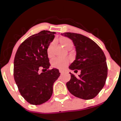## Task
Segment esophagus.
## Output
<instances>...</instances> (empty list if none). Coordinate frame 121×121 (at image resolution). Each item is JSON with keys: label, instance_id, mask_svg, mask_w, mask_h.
<instances>
[{"label": "esophagus", "instance_id": "34e87169", "mask_svg": "<svg viewBox=\"0 0 121 121\" xmlns=\"http://www.w3.org/2000/svg\"><path fill=\"white\" fill-rule=\"evenodd\" d=\"M59 72H60V73H61V74L62 73H63V71H62V70H59Z\"/></svg>", "mask_w": 121, "mask_h": 121}]
</instances>
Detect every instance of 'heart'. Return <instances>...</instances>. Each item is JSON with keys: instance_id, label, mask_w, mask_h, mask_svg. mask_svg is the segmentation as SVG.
Listing matches in <instances>:
<instances>
[{"instance_id": "1", "label": "heart", "mask_w": 121, "mask_h": 121, "mask_svg": "<svg viewBox=\"0 0 121 121\" xmlns=\"http://www.w3.org/2000/svg\"><path fill=\"white\" fill-rule=\"evenodd\" d=\"M61 43L62 45L65 47L66 49H68L69 47L73 46V42L68 37H63L60 39ZM55 44V41H53L49 44L47 48V52L48 57L52 58L53 56V48ZM69 63V60L66 58H61L57 57L53 60L52 61V65L53 67L56 68H63L65 66H66Z\"/></svg>"}]
</instances>
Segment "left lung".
Returning a JSON list of instances; mask_svg holds the SVG:
<instances>
[{
  "instance_id": "1",
  "label": "left lung",
  "mask_w": 121,
  "mask_h": 121,
  "mask_svg": "<svg viewBox=\"0 0 121 121\" xmlns=\"http://www.w3.org/2000/svg\"><path fill=\"white\" fill-rule=\"evenodd\" d=\"M61 35L70 39L76 48V60L69 68L81 70L78 77L70 73L71 78L66 87L75 97L92 99L102 90L106 80L108 66L105 54L94 41L82 35L71 32Z\"/></svg>"
}]
</instances>
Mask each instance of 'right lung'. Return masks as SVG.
Listing matches in <instances>:
<instances>
[{
  "mask_svg": "<svg viewBox=\"0 0 121 121\" xmlns=\"http://www.w3.org/2000/svg\"><path fill=\"white\" fill-rule=\"evenodd\" d=\"M55 32L42 30L25 40L14 59L13 76L22 97L32 105H41L50 99L53 85L59 77V69L50 66L47 50ZM40 69L47 70L40 73Z\"/></svg>",
  "mask_w": 121,
  "mask_h": 121,
  "instance_id": "obj_1",
  "label": "right lung"
}]
</instances>
